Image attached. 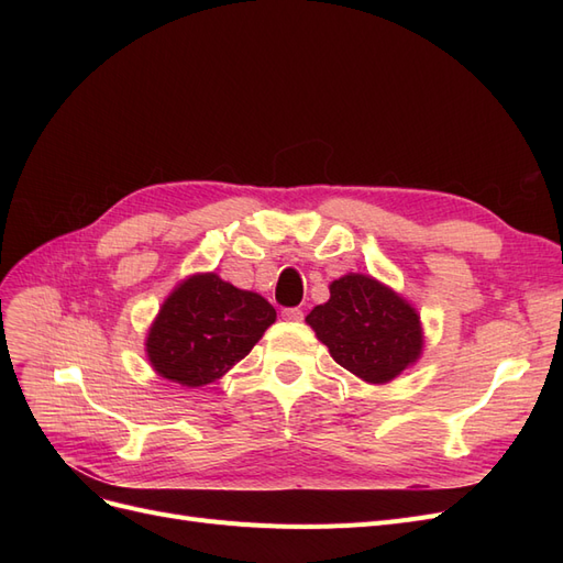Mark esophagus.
I'll return each instance as SVG.
<instances>
[{
  "instance_id": "obj_1",
  "label": "esophagus",
  "mask_w": 563,
  "mask_h": 563,
  "mask_svg": "<svg viewBox=\"0 0 563 563\" xmlns=\"http://www.w3.org/2000/svg\"><path fill=\"white\" fill-rule=\"evenodd\" d=\"M282 317H284V319H288V321H302L305 312H302L300 308H286V310L282 312Z\"/></svg>"
}]
</instances>
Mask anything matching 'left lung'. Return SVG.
<instances>
[{"mask_svg":"<svg viewBox=\"0 0 563 563\" xmlns=\"http://www.w3.org/2000/svg\"><path fill=\"white\" fill-rule=\"evenodd\" d=\"M333 360L366 383H387L422 350L420 317L404 298L364 275L331 284L329 302L308 314Z\"/></svg>","mask_w":563,"mask_h":563,"instance_id":"left-lung-1","label":"left lung"}]
</instances>
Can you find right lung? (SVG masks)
Returning a JSON list of instances; mask_svg holds the SVG:
<instances>
[{
	"label": "right lung",
	"instance_id": "add662e5",
	"mask_svg": "<svg viewBox=\"0 0 563 563\" xmlns=\"http://www.w3.org/2000/svg\"><path fill=\"white\" fill-rule=\"evenodd\" d=\"M277 312L258 294L216 275L183 282L162 305L147 335V356L162 378L199 387L234 366L263 338Z\"/></svg>",
	"mask_w": 563,
	"mask_h": 563
}]
</instances>
